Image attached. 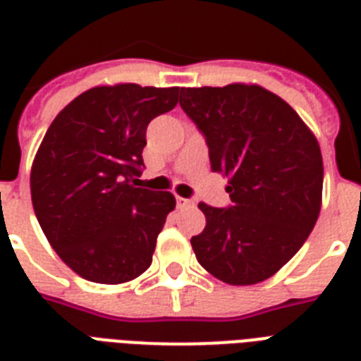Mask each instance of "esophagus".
Wrapping results in <instances>:
<instances>
[{
	"instance_id": "34e87169",
	"label": "esophagus",
	"mask_w": 361,
	"mask_h": 361,
	"mask_svg": "<svg viewBox=\"0 0 361 361\" xmlns=\"http://www.w3.org/2000/svg\"><path fill=\"white\" fill-rule=\"evenodd\" d=\"M177 204L178 206H191V200L190 199H184V197H177Z\"/></svg>"
}]
</instances>
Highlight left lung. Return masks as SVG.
<instances>
[{
    "instance_id": "obj_1",
    "label": "left lung",
    "mask_w": 361,
    "mask_h": 361,
    "mask_svg": "<svg viewBox=\"0 0 361 361\" xmlns=\"http://www.w3.org/2000/svg\"><path fill=\"white\" fill-rule=\"evenodd\" d=\"M180 106L228 177L229 208L199 202L206 228L191 237L204 269L229 286H253L282 269L307 240L322 208L324 161L307 124L260 85L180 88Z\"/></svg>"
}]
</instances>
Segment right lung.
Wrapping results in <instances>:
<instances>
[{"label":"right lung","instance_id":"1","mask_svg":"<svg viewBox=\"0 0 361 361\" xmlns=\"http://www.w3.org/2000/svg\"><path fill=\"white\" fill-rule=\"evenodd\" d=\"M178 86H94L70 101L44 133L30 171L44 237L85 280L124 283L152 264L175 209L170 191L137 188L149 121L173 110Z\"/></svg>","mask_w":361,"mask_h":361}]
</instances>
